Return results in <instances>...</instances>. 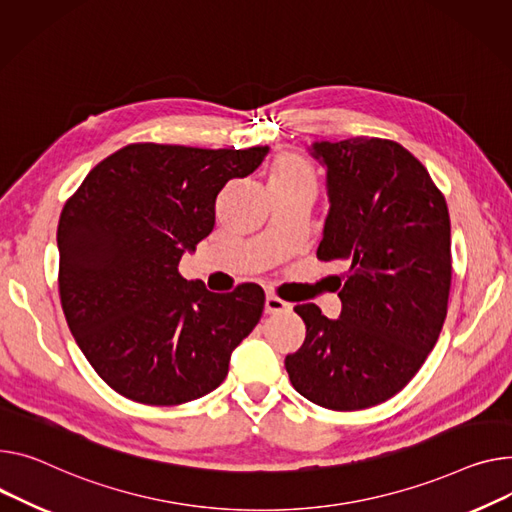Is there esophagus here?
Instances as JSON below:
<instances>
[{
    "label": "esophagus",
    "mask_w": 512,
    "mask_h": 512,
    "mask_svg": "<svg viewBox=\"0 0 512 512\" xmlns=\"http://www.w3.org/2000/svg\"><path fill=\"white\" fill-rule=\"evenodd\" d=\"M290 309H292V304L286 302V300H282L280 296H276V294H267V296H265V313H267V315L286 313V311H290Z\"/></svg>",
    "instance_id": "esophagus-1"
}]
</instances>
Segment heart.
I'll return each mask as SVG.
<instances>
[{"instance_id":"1","label":"heart","mask_w":512,"mask_h":512,"mask_svg":"<svg viewBox=\"0 0 512 512\" xmlns=\"http://www.w3.org/2000/svg\"><path fill=\"white\" fill-rule=\"evenodd\" d=\"M315 185V170L311 162L298 152H282L269 170V185Z\"/></svg>"}]
</instances>
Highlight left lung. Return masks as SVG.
Returning <instances> with one entry per match:
<instances>
[{"instance_id": "obj_1", "label": "left lung", "mask_w": 512, "mask_h": 512, "mask_svg": "<svg viewBox=\"0 0 512 512\" xmlns=\"http://www.w3.org/2000/svg\"><path fill=\"white\" fill-rule=\"evenodd\" d=\"M327 166L329 214L317 257L350 269L339 280L342 315L296 304L304 344L286 356L292 387L333 412L379 405L422 368L447 317L451 220L424 164L381 138L317 142Z\"/></svg>"}]
</instances>
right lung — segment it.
I'll list each match as a JSON object with an SVG mask.
<instances>
[{"label": "right lung", "mask_w": 512, "mask_h": 512, "mask_svg": "<svg viewBox=\"0 0 512 512\" xmlns=\"http://www.w3.org/2000/svg\"><path fill=\"white\" fill-rule=\"evenodd\" d=\"M267 152L129 144L65 201L61 309L90 366L119 395L181 405L226 379L265 292L249 282L214 294L185 280L179 261L214 230L222 187L249 177Z\"/></svg>", "instance_id": "obj_1"}]
</instances>
